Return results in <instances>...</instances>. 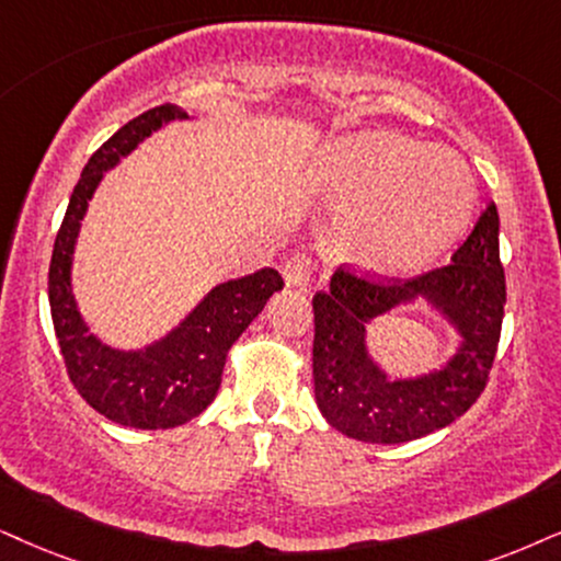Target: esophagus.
<instances>
[{
	"mask_svg": "<svg viewBox=\"0 0 561 561\" xmlns=\"http://www.w3.org/2000/svg\"><path fill=\"white\" fill-rule=\"evenodd\" d=\"M313 272H316L313 259H310L308 253H302V251H293L285 261H282V276H285V282L289 287L308 285Z\"/></svg>",
	"mask_w": 561,
	"mask_h": 561,
	"instance_id": "obj_1",
	"label": "esophagus"
}]
</instances>
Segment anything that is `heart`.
<instances>
[{
	"instance_id": "1",
	"label": "heart",
	"mask_w": 561,
	"mask_h": 561,
	"mask_svg": "<svg viewBox=\"0 0 561 561\" xmlns=\"http://www.w3.org/2000/svg\"><path fill=\"white\" fill-rule=\"evenodd\" d=\"M325 191L354 204L352 251L380 272H411L448 251L477 207L471 168L448 147H424L401 134L365 131L333 145Z\"/></svg>"
}]
</instances>
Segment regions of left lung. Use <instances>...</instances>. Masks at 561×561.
<instances>
[{"mask_svg":"<svg viewBox=\"0 0 561 561\" xmlns=\"http://www.w3.org/2000/svg\"><path fill=\"white\" fill-rule=\"evenodd\" d=\"M422 294L465 333V350L443 374L388 381L364 352V321ZM500 215L486 204L450 264L411 279L357 274L339 266L331 287L313 297V380L318 409L331 427L363 443H407L466 414L486 388L505 316Z\"/></svg>","mask_w":561,"mask_h":561,"instance_id":"8db88e82","label":"left lung"}]
</instances>
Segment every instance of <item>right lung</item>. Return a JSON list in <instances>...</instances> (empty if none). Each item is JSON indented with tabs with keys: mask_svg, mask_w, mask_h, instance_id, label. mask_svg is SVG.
I'll list each match as a JSON object with an SVG mask.
<instances>
[{
	"mask_svg": "<svg viewBox=\"0 0 561 561\" xmlns=\"http://www.w3.org/2000/svg\"><path fill=\"white\" fill-rule=\"evenodd\" d=\"M175 118H186L179 105H154L124 124L92 152L56 232L48 266L51 321L69 380L105 420L137 430H170L202 414L215 401L230 346L264 310L268 297L285 287L274 268L225 282L211 289L168 339L145 352H116L88 333L69 289V266L80 219L92 191L103 179V170L116 165L147 134Z\"/></svg>",
	"mask_w": 561,
	"mask_h": 561,
	"instance_id": "1",
	"label": "right lung"
}]
</instances>
